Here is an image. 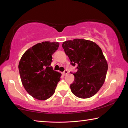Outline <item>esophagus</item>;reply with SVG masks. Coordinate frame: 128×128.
Wrapping results in <instances>:
<instances>
[{"mask_svg": "<svg viewBox=\"0 0 128 128\" xmlns=\"http://www.w3.org/2000/svg\"><path fill=\"white\" fill-rule=\"evenodd\" d=\"M67 73H68V70H65L63 72H62V74H63V75H66Z\"/></svg>", "mask_w": 128, "mask_h": 128, "instance_id": "1", "label": "esophagus"}]
</instances>
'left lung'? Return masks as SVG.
Here are the masks:
<instances>
[{
  "mask_svg": "<svg viewBox=\"0 0 128 128\" xmlns=\"http://www.w3.org/2000/svg\"><path fill=\"white\" fill-rule=\"evenodd\" d=\"M62 47L70 64L77 66L73 73L74 80L71 92L80 98H88L96 94L104 82L108 64L101 48L91 40L74 39L62 43Z\"/></svg>",
  "mask_w": 128,
  "mask_h": 128,
  "instance_id": "1",
  "label": "left lung"
}]
</instances>
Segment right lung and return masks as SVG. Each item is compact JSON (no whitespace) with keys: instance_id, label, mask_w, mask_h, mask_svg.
<instances>
[{"instance_id":"obj_1","label":"right lung","mask_w":128,"mask_h":128,"mask_svg":"<svg viewBox=\"0 0 128 128\" xmlns=\"http://www.w3.org/2000/svg\"><path fill=\"white\" fill-rule=\"evenodd\" d=\"M59 46L58 42L37 43L23 54L19 62V73L24 87L38 100L50 98L60 80L61 73L51 66L52 54Z\"/></svg>"}]
</instances>
